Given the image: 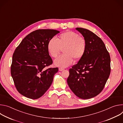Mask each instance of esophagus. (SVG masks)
<instances>
[{
  "mask_svg": "<svg viewBox=\"0 0 123 123\" xmlns=\"http://www.w3.org/2000/svg\"><path fill=\"white\" fill-rule=\"evenodd\" d=\"M64 69L63 68H59V71H64Z\"/></svg>",
  "mask_w": 123,
  "mask_h": 123,
  "instance_id": "1",
  "label": "esophagus"
}]
</instances>
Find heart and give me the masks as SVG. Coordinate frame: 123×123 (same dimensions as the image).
<instances>
[{
    "label": "heart",
    "mask_w": 123,
    "mask_h": 123,
    "mask_svg": "<svg viewBox=\"0 0 123 123\" xmlns=\"http://www.w3.org/2000/svg\"><path fill=\"white\" fill-rule=\"evenodd\" d=\"M86 44L85 39L72 31H67L59 35L57 40L51 38L48 42L47 49L49 55L56 58L61 49L64 55L60 56L54 61L55 65L61 68H66L71 65L74 59H81L86 52Z\"/></svg>",
    "instance_id": "obj_1"
}]
</instances>
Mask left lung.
Wrapping results in <instances>:
<instances>
[{
    "mask_svg": "<svg viewBox=\"0 0 123 123\" xmlns=\"http://www.w3.org/2000/svg\"><path fill=\"white\" fill-rule=\"evenodd\" d=\"M86 44L85 55L69 69L67 83L80 98L87 99L103 90L111 73V58L102 39L89 30L77 28Z\"/></svg>",
    "mask_w": 123,
    "mask_h": 123,
    "instance_id": "8db88e82",
    "label": "left lung"
}]
</instances>
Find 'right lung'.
I'll return each mask as SVG.
<instances>
[{
	"mask_svg": "<svg viewBox=\"0 0 123 123\" xmlns=\"http://www.w3.org/2000/svg\"><path fill=\"white\" fill-rule=\"evenodd\" d=\"M59 32L52 29L33 31L27 35L15 49L11 73L17 91L22 95L37 99L50 86L58 68H45L52 63L47 44L49 40Z\"/></svg>",
	"mask_w": 123,
	"mask_h": 123,
	"instance_id": "right-lung-1",
	"label": "right lung"
}]
</instances>
